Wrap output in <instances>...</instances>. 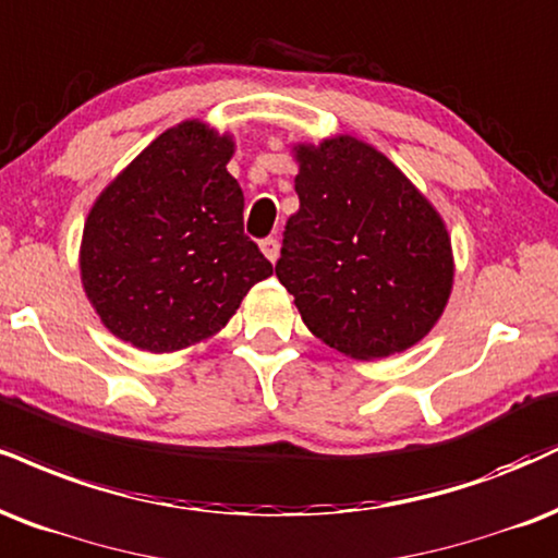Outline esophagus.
I'll list each match as a JSON object with an SVG mask.
<instances>
[{
    "label": "esophagus",
    "instance_id": "1",
    "mask_svg": "<svg viewBox=\"0 0 558 558\" xmlns=\"http://www.w3.org/2000/svg\"><path fill=\"white\" fill-rule=\"evenodd\" d=\"M262 254H265L267 259L270 262H275L278 259V254H280V244H278V239L275 236H267V239H262Z\"/></svg>",
    "mask_w": 558,
    "mask_h": 558
}]
</instances>
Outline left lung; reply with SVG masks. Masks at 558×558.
I'll use <instances>...</instances> for the list:
<instances>
[{
	"label": "left lung",
	"instance_id": "1",
	"mask_svg": "<svg viewBox=\"0 0 558 558\" xmlns=\"http://www.w3.org/2000/svg\"><path fill=\"white\" fill-rule=\"evenodd\" d=\"M299 213L275 275L304 325L335 351L385 359L418 343L452 291V246L439 213L372 145H299Z\"/></svg>",
	"mask_w": 558,
	"mask_h": 558
}]
</instances>
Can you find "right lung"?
I'll use <instances>...</instances> for the list:
<instances>
[{"instance_id": "right-lung-1", "label": "right lung", "mask_w": 558, "mask_h": 558, "mask_svg": "<svg viewBox=\"0 0 558 558\" xmlns=\"http://www.w3.org/2000/svg\"><path fill=\"white\" fill-rule=\"evenodd\" d=\"M228 134L184 122L100 192L80 272L100 322L124 343L171 353L226 327L272 265L244 233V194L226 171Z\"/></svg>"}]
</instances>
